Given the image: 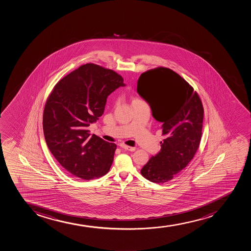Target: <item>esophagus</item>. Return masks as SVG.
<instances>
[{
    "instance_id": "1",
    "label": "esophagus",
    "mask_w": 251,
    "mask_h": 251,
    "mask_svg": "<svg viewBox=\"0 0 251 251\" xmlns=\"http://www.w3.org/2000/svg\"><path fill=\"white\" fill-rule=\"evenodd\" d=\"M120 147H121L122 149H125V150H127V151H134L135 150H136V149H135V148H132V147H129V146L120 145Z\"/></svg>"
}]
</instances>
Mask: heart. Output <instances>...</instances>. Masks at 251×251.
<instances>
[{
	"mask_svg": "<svg viewBox=\"0 0 251 251\" xmlns=\"http://www.w3.org/2000/svg\"><path fill=\"white\" fill-rule=\"evenodd\" d=\"M136 100H138V99H135V100H132V101H136Z\"/></svg>",
	"mask_w": 251,
	"mask_h": 251,
	"instance_id": "obj_1",
	"label": "heart"
}]
</instances>
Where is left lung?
Listing matches in <instances>:
<instances>
[{"label": "left lung", "mask_w": 251, "mask_h": 251, "mask_svg": "<svg viewBox=\"0 0 251 251\" xmlns=\"http://www.w3.org/2000/svg\"><path fill=\"white\" fill-rule=\"evenodd\" d=\"M138 93L149 102L165 139L161 150L142 168L143 177L155 183L173 180L191 162L202 135L204 108L199 95L178 74L157 67L141 75Z\"/></svg>", "instance_id": "8db88e82"}]
</instances>
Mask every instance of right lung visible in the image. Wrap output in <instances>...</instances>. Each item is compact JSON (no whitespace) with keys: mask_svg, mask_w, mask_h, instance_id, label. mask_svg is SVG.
Here are the masks:
<instances>
[{"mask_svg":"<svg viewBox=\"0 0 251 251\" xmlns=\"http://www.w3.org/2000/svg\"><path fill=\"white\" fill-rule=\"evenodd\" d=\"M124 85L115 71L92 63L54 85L44 108V135L52 155L70 174L92 180L108 173L117 145L91 136L88 127L102 116L108 95Z\"/></svg>","mask_w":251,"mask_h":251,"instance_id":"obj_1","label":"right lung"}]
</instances>
